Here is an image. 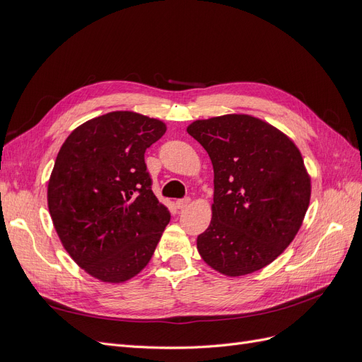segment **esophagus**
<instances>
[{"label":"esophagus","instance_id":"esophagus-1","mask_svg":"<svg viewBox=\"0 0 362 362\" xmlns=\"http://www.w3.org/2000/svg\"><path fill=\"white\" fill-rule=\"evenodd\" d=\"M189 205H190V198H182V199L177 201V206L180 208V210H182V208L189 206Z\"/></svg>","mask_w":362,"mask_h":362}]
</instances>
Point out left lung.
<instances>
[{
    "label": "left lung",
    "instance_id": "obj_1",
    "mask_svg": "<svg viewBox=\"0 0 362 362\" xmlns=\"http://www.w3.org/2000/svg\"><path fill=\"white\" fill-rule=\"evenodd\" d=\"M187 133L214 169L213 218L198 235L202 259L228 276L266 267L293 242L310 205L311 180L299 149L249 115L194 120Z\"/></svg>",
    "mask_w": 362,
    "mask_h": 362
}]
</instances>
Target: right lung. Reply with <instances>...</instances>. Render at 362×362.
<instances>
[{
	"mask_svg": "<svg viewBox=\"0 0 362 362\" xmlns=\"http://www.w3.org/2000/svg\"><path fill=\"white\" fill-rule=\"evenodd\" d=\"M166 133L158 119L112 112L64 140L48 182V208L72 259L104 282H124L154 255L170 213L152 193L145 151Z\"/></svg>",
	"mask_w": 362,
	"mask_h": 362,
	"instance_id": "1",
	"label": "right lung"
}]
</instances>
